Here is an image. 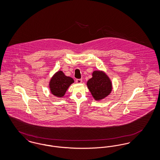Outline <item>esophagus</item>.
Here are the masks:
<instances>
[{"label":"esophagus","mask_w":160,"mask_h":160,"mask_svg":"<svg viewBox=\"0 0 160 160\" xmlns=\"http://www.w3.org/2000/svg\"><path fill=\"white\" fill-rule=\"evenodd\" d=\"M76 82L77 83H81L82 82V79H76Z\"/></svg>","instance_id":"esophagus-1"}]
</instances>
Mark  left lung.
<instances>
[{"label":"left lung","instance_id":"1","mask_svg":"<svg viewBox=\"0 0 160 160\" xmlns=\"http://www.w3.org/2000/svg\"><path fill=\"white\" fill-rule=\"evenodd\" d=\"M87 86L93 97L96 100H100L108 96L112 89V83L109 78L102 71H95L92 74Z\"/></svg>","mask_w":160,"mask_h":160}]
</instances>
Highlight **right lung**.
Instances as JSON below:
<instances>
[{"mask_svg": "<svg viewBox=\"0 0 160 160\" xmlns=\"http://www.w3.org/2000/svg\"><path fill=\"white\" fill-rule=\"evenodd\" d=\"M74 83V80L66 76L62 71L57 72L50 82V88L52 94L58 97L64 96L69 86Z\"/></svg>", "mask_w": 160, "mask_h": 160, "instance_id": "1", "label": "right lung"}]
</instances>
